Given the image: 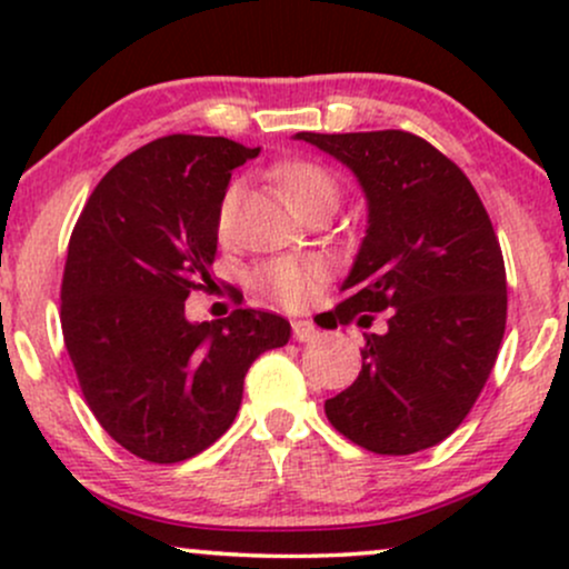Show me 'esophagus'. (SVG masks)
I'll use <instances>...</instances> for the list:
<instances>
[{
	"mask_svg": "<svg viewBox=\"0 0 569 569\" xmlns=\"http://www.w3.org/2000/svg\"><path fill=\"white\" fill-rule=\"evenodd\" d=\"M291 329H293V339H297V342H312V339L318 337L316 323H310V321H291Z\"/></svg>",
	"mask_w": 569,
	"mask_h": 569,
	"instance_id": "obj_1",
	"label": "esophagus"
}]
</instances>
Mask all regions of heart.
<instances>
[{
	"instance_id": "obj_1",
	"label": "heart",
	"mask_w": 569,
	"mask_h": 569,
	"mask_svg": "<svg viewBox=\"0 0 569 569\" xmlns=\"http://www.w3.org/2000/svg\"><path fill=\"white\" fill-rule=\"evenodd\" d=\"M272 179L283 194L286 202L297 213L307 211L310 206H318V202H329V206H337L339 189L335 176L326 171L323 166L310 160H283L272 168ZM240 189L230 187L224 192V198L219 202L217 224L219 232L227 234L232 227L234 208H238ZM326 280V270L321 262L316 259H272L259 267L257 272V286L259 291L264 293L272 302H280L286 307H302L321 291Z\"/></svg>"
}]
</instances>
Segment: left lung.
Segmentation results:
<instances>
[{
  "instance_id": "left-lung-1",
  "label": "left lung",
  "mask_w": 569,
  "mask_h": 569,
  "mask_svg": "<svg viewBox=\"0 0 569 569\" xmlns=\"http://www.w3.org/2000/svg\"><path fill=\"white\" fill-rule=\"evenodd\" d=\"M350 168L367 234L337 321L371 326L356 382L326 401L339 433L377 455L436 447L466 420L506 331V264L468 176L420 136L297 133Z\"/></svg>"
}]
</instances>
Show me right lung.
Returning a JSON list of instances; mask_svg holds the SVG:
<instances>
[{"instance_id": "right-lung-1", "label": "right lung", "mask_w": 569, "mask_h": 569, "mask_svg": "<svg viewBox=\"0 0 569 569\" xmlns=\"http://www.w3.org/2000/svg\"><path fill=\"white\" fill-rule=\"evenodd\" d=\"M259 152L224 136L147 143L98 181L71 232L63 342L96 420L141 460L211 447L238 415L248 367L291 337L276 312L211 323L184 312L211 280L232 171Z\"/></svg>"}]
</instances>
